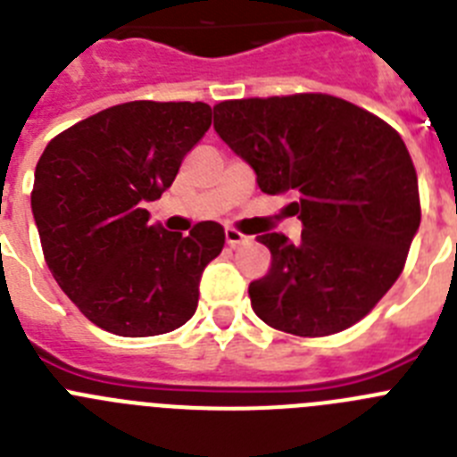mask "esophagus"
Returning a JSON list of instances; mask_svg holds the SVG:
<instances>
[{
	"label": "esophagus",
	"mask_w": 457,
	"mask_h": 457,
	"mask_svg": "<svg viewBox=\"0 0 457 457\" xmlns=\"http://www.w3.org/2000/svg\"><path fill=\"white\" fill-rule=\"evenodd\" d=\"M224 236H226V242H228L231 247H240V245H245V242H249V237L245 236V233L236 231V228H231V226L226 228Z\"/></svg>",
	"instance_id": "1"
}]
</instances>
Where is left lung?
<instances>
[{
    "label": "left lung",
    "instance_id": "left-lung-1",
    "mask_svg": "<svg viewBox=\"0 0 457 457\" xmlns=\"http://www.w3.org/2000/svg\"><path fill=\"white\" fill-rule=\"evenodd\" d=\"M215 130L265 194H293L300 242L258 236L272 253L249 284L252 309L295 337L343 332L385 297L421 224L419 180L401 135L327 93L224 100Z\"/></svg>",
    "mask_w": 457,
    "mask_h": 457
}]
</instances>
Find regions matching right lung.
Here are the masks:
<instances>
[{"mask_svg": "<svg viewBox=\"0 0 457 457\" xmlns=\"http://www.w3.org/2000/svg\"><path fill=\"white\" fill-rule=\"evenodd\" d=\"M210 119L205 103L114 104L56 135L36 164L31 212L47 268L104 332L157 337L196 311L224 228L201 221L183 237L153 226L144 205L171 187Z\"/></svg>", "mask_w": 457, "mask_h": 457, "instance_id": "right-lung-1", "label": "right lung"}]
</instances>
